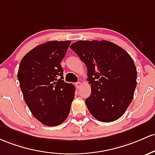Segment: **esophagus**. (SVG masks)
<instances>
[{
  "mask_svg": "<svg viewBox=\"0 0 155 155\" xmlns=\"http://www.w3.org/2000/svg\"><path fill=\"white\" fill-rule=\"evenodd\" d=\"M81 82H76V87L78 88V89H79V88L81 87Z\"/></svg>",
  "mask_w": 155,
  "mask_h": 155,
  "instance_id": "1",
  "label": "esophagus"
}]
</instances>
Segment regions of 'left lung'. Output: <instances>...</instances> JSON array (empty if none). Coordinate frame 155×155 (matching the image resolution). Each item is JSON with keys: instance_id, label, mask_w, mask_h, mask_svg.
Masks as SVG:
<instances>
[{"instance_id": "1", "label": "left lung", "mask_w": 155, "mask_h": 155, "mask_svg": "<svg viewBox=\"0 0 155 155\" xmlns=\"http://www.w3.org/2000/svg\"><path fill=\"white\" fill-rule=\"evenodd\" d=\"M85 64L91 94L85 104L99 121L112 122L130 106L137 86V69L130 54L107 40H80L70 46Z\"/></svg>"}]
</instances>
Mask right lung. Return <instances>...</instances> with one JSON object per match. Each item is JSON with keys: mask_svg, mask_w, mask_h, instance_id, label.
<instances>
[{"mask_svg": "<svg viewBox=\"0 0 155 155\" xmlns=\"http://www.w3.org/2000/svg\"><path fill=\"white\" fill-rule=\"evenodd\" d=\"M71 41H49L35 47L21 59L18 79L32 115L48 127L66 120L75 87L63 80L64 59Z\"/></svg>", "mask_w": 155, "mask_h": 155, "instance_id": "1", "label": "right lung"}]
</instances>
